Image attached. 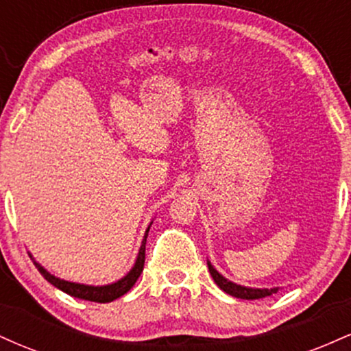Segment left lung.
Segmentation results:
<instances>
[{
  "mask_svg": "<svg viewBox=\"0 0 351 351\" xmlns=\"http://www.w3.org/2000/svg\"><path fill=\"white\" fill-rule=\"evenodd\" d=\"M209 272H211L213 279L217 284V287L223 289L224 292L229 293V295L237 297V299H245V300H256V299H264V297L272 295V293L277 292V289H249V287H243V285H237L234 282L224 279L219 272L213 267L211 264L208 263Z\"/></svg>",
  "mask_w": 351,
  "mask_h": 351,
  "instance_id": "1",
  "label": "left lung"
}]
</instances>
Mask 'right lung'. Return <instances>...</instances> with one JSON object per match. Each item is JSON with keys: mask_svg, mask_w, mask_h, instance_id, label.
<instances>
[{"mask_svg": "<svg viewBox=\"0 0 351 351\" xmlns=\"http://www.w3.org/2000/svg\"><path fill=\"white\" fill-rule=\"evenodd\" d=\"M148 229H150V228H148ZM148 229H147V232H145L142 245H140L138 257H136L135 265L132 267V271L123 277V279L115 282V284L102 285V287H92V285L74 284V282L60 280V279H58V277L51 276V274L47 272L44 267H41V265H39L38 263H34V264H36V267H38V271L41 272V276L44 277V279H46L47 282H51L54 287L60 289L62 292L69 293V295L77 297V299H82V300H90V302H99V304H107V302L119 299V297H122L123 293H127L128 291H130V289L135 285L136 279L140 277V274H142L143 264H145V244H147Z\"/></svg>", "mask_w": 351, "mask_h": 351, "instance_id": "obj_1", "label": "right lung"}]
</instances>
